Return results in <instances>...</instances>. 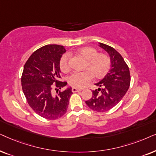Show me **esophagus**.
Instances as JSON below:
<instances>
[{
    "mask_svg": "<svg viewBox=\"0 0 156 156\" xmlns=\"http://www.w3.org/2000/svg\"><path fill=\"white\" fill-rule=\"evenodd\" d=\"M81 90H82V89L76 88H72V92H73V93L80 92V91H81Z\"/></svg>",
    "mask_w": 156,
    "mask_h": 156,
    "instance_id": "34e87169",
    "label": "esophagus"
}]
</instances>
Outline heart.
Here are the masks:
<instances>
[{"mask_svg":"<svg viewBox=\"0 0 156 156\" xmlns=\"http://www.w3.org/2000/svg\"><path fill=\"white\" fill-rule=\"evenodd\" d=\"M78 53L87 59L86 68L82 71H76L68 77V81L74 88H82L88 86L94 78V73L98 78L105 76L111 68V59L107 55L98 53L92 47H84L78 50ZM70 53H66L59 61L60 68L63 72H68L70 67Z\"/></svg>","mask_w":156,"mask_h":156,"instance_id":"1","label":"heart"}]
</instances>
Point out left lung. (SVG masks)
<instances>
[{
	"label": "left lung",
	"mask_w": 156,
	"mask_h": 156,
	"mask_svg": "<svg viewBox=\"0 0 156 156\" xmlns=\"http://www.w3.org/2000/svg\"><path fill=\"white\" fill-rule=\"evenodd\" d=\"M99 46L108 53L111 68L101 81L95 83L99 88L92 90V98L86 103L93 111L105 113L123 99L129 88L130 75L128 65L115 49L101 43Z\"/></svg>",
	"instance_id": "1"
}]
</instances>
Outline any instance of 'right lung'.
I'll list each match as a JSON object with an SVG mask.
<instances>
[{"label":"right lung","mask_w":156,"mask_h":156,"mask_svg":"<svg viewBox=\"0 0 156 156\" xmlns=\"http://www.w3.org/2000/svg\"><path fill=\"white\" fill-rule=\"evenodd\" d=\"M66 51L63 45H46L36 50L24 66L21 77L23 91L31 108L45 119L62 117L67 111L73 93L70 87L58 91L67 85V82L60 81L59 61ZM53 84L55 87L51 86Z\"/></svg>","instance_id":"right-lung-1"}]
</instances>
